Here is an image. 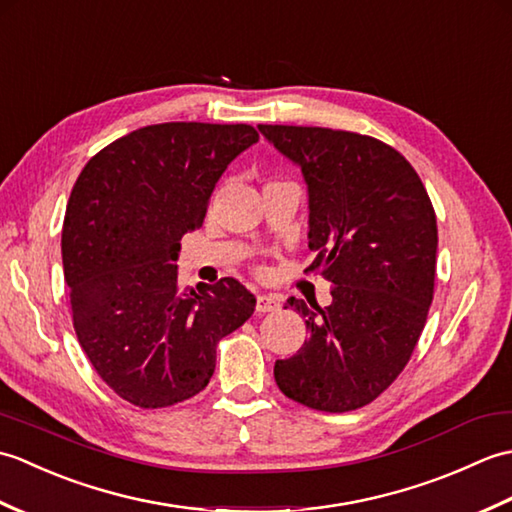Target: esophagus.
Instances as JSON below:
<instances>
[{
	"label": "esophagus",
	"mask_w": 512,
	"mask_h": 512,
	"mask_svg": "<svg viewBox=\"0 0 512 512\" xmlns=\"http://www.w3.org/2000/svg\"><path fill=\"white\" fill-rule=\"evenodd\" d=\"M257 312L264 314V312H275L279 310V301L273 295H259L257 297Z\"/></svg>",
	"instance_id": "esophagus-1"
}]
</instances>
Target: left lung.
Listing matches in <instances>:
<instances>
[{
    "mask_svg": "<svg viewBox=\"0 0 512 512\" xmlns=\"http://www.w3.org/2000/svg\"><path fill=\"white\" fill-rule=\"evenodd\" d=\"M308 184L306 270L332 281V303L288 299L310 339L275 363L288 398L343 413L394 383L427 323L436 281V211L405 156L372 136L328 127L259 125Z\"/></svg>",
    "mask_w": 512,
    "mask_h": 512,
    "instance_id": "obj_1",
    "label": "left lung"
}]
</instances>
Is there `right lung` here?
<instances>
[{"mask_svg":"<svg viewBox=\"0 0 512 512\" xmlns=\"http://www.w3.org/2000/svg\"><path fill=\"white\" fill-rule=\"evenodd\" d=\"M257 140L250 125H147L101 149L74 182L61 231L74 332L105 385L140 409L200 394L217 343L255 312L233 277L180 288L176 262L215 182Z\"/></svg>","mask_w":512,"mask_h":512,"instance_id":"add662e5","label":"right lung"}]
</instances>
